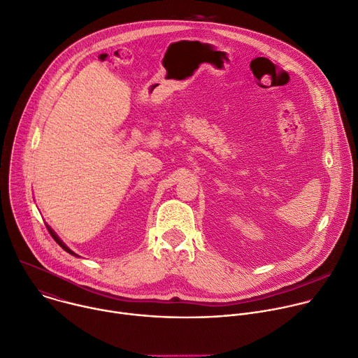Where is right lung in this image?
<instances>
[{
	"label": "right lung",
	"mask_w": 358,
	"mask_h": 358,
	"mask_svg": "<svg viewBox=\"0 0 358 358\" xmlns=\"http://www.w3.org/2000/svg\"><path fill=\"white\" fill-rule=\"evenodd\" d=\"M48 230H49L50 236L53 237V240H55V241H56V243H57V244H59V245H60V247H62V248H63V250H64L66 252H69V254H71V255H75V257H78V255H76V254H75L73 251H71V250H69V248H67V247H66V245H64V244L62 243V240H60V238H59V237H57V236H56V234H55V233L52 231V229H50V227H48Z\"/></svg>",
	"instance_id": "obj_1"
}]
</instances>
